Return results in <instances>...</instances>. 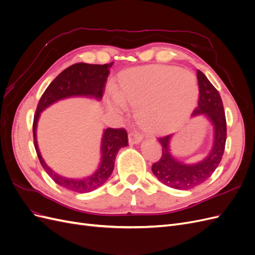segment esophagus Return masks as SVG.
Here are the masks:
<instances>
[{
	"mask_svg": "<svg viewBox=\"0 0 255 255\" xmlns=\"http://www.w3.org/2000/svg\"><path fill=\"white\" fill-rule=\"evenodd\" d=\"M141 141H142V136L141 135L137 134V133H134V132L128 134V142L129 143L138 144V143H140Z\"/></svg>",
	"mask_w": 255,
	"mask_h": 255,
	"instance_id": "obj_1",
	"label": "esophagus"
}]
</instances>
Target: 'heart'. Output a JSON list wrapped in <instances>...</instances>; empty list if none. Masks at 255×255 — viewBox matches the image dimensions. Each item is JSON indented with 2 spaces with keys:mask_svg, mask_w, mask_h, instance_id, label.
Returning <instances> with one entry per match:
<instances>
[{
  "mask_svg": "<svg viewBox=\"0 0 255 255\" xmlns=\"http://www.w3.org/2000/svg\"><path fill=\"white\" fill-rule=\"evenodd\" d=\"M199 98L195 75L179 67L152 65L121 72L107 107L121 112L129 104L138 123L150 133L167 134L182 127Z\"/></svg>",
  "mask_w": 255,
  "mask_h": 255,
  "instance_id": "obj_1",
  "label": "heart"
}]
</instances>
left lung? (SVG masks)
Here are the masks:
<instances>
[{
	"instance_id": "8db88e82",
	"label": "left lung",
	"mask_w": 255,
	"mask_h": 255,
	"mask_svg": "<svg viewBox=\"0 0 255 255\" xmlns=\"http://www.w3.org/2000/svg\"><path fill=\"white\" fill-rule=\"evenodd\" d=\"M197 78L200 95L198 107L192 113V117L204 116L212 125L214 138L210 152L198 163H184L173 156L170 149L173 135H168L158 139L163 154L157 163L152 166V172L159 182L180 190L191 189L210 179L220 164L227 140L226 115L219 92L203 72L198 70Z\"/></svg>"
}]
</instances>
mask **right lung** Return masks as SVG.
Returning a JSON list of instances; mask_svg holds the SVG:
<instances>
[{"instance_id": "obj_1", "label": "right lung", "mask_w": 255, "mask_h": 255, "mask_svg": "<svg viewBox=\"0 0 255 255\" xmlns=\"http://www.w3.org/2000/svg\"><path fill=\"white\" fill-rule=\"evenodd\" d=\"M114 63L105 65H90L85 63L74 64L67 68L45 89L38 103L33 123L34 144L40 164L51 177L59 186L79 194H86L99 188L109 180L114 167L118 151L128 145V134L123 128L104 129L101 139V158L97 170L85 177H66L51 169L41 156L37 141V125L41 113L52 104L60 100L85 97L100 101L103 97L105 82L110 74V69Z\"/></svg>"}]
</instances>
